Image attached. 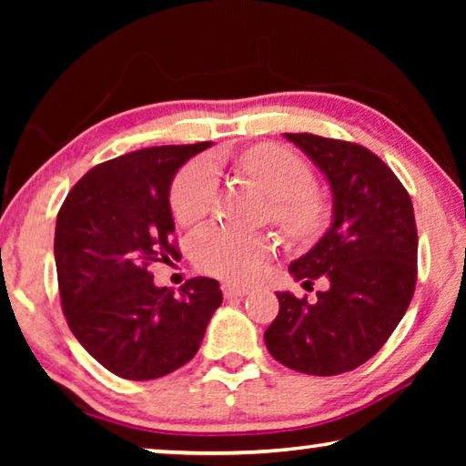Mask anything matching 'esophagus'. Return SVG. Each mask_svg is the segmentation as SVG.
<instances>
[{
	"mask_svg": "<svg viewBox=\"0 0 466 466\" xmlns=\"http://www.w3.org/2000/svg\"><path fill=\"white\" fill-rule=\"evenodd\" d=\"M222 289H224V298L226 299H238V298H244V296L248 294V288L234 286V283H224Z\"/></svg>",
	"mask_w": 466,
	"mask_h": 466,
	"instance_id": "1",
	"label": "esophagus"
}]
</instances>
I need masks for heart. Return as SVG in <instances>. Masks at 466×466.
Returning <instances> with one entry per match:
<instances>
[{
  "label": "heart",
  "instance_id": "b5f03b06",
  "mask_svg": "<svg viewBox=\"0 0 466 466\" xmlns=\"http://www.w3.org/2000/svg\"><path fill=\"white\" fill-rule=\"evenodd\" d=\"M242 164L265 185L271 197V216L281 232L294 240H309L322 232L329 205L312 188L309 162L281 146H257L242 156ZM219 187L216 157L199 156L178 170L170 187V208L180 224L191 226L214 209ZM193 261L201 271L247 281L255 278L269 242L263 236L226 224H211L195 234Z\"/></svg>",
  "mask_w": 466,
  "mask_h": 466
}]
</instances>
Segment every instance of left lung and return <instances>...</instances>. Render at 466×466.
<instances>
[{"label":"left lung","mask_w":466,"mask_h":466,"mask_svg":"<svg viewBox=\"0 0 466 466\" xmlns=\"http://www.w3.org/2000/svg\"><path fill=\"white\" fill-rule=\"evenodd\" d=\"M325 172L333 224L289 265L304 286L325 278L317 299L279 291L265 345L279 364L312 376L356 370L386 343L417 281L413 203L397 175L368 147L312 133H286Z\"/></svg>","instance_id":"1"}]
</instances>
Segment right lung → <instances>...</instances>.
Listing matches in <instances>:
<instances>
[{"mask_svg":"<svg viewBox=\"0 0 466 466\" xmlns=\"http://www.w3.org/2000/svg\"><path fill=\"white\" fill-rule=\"evenodd\" d=\"M211 146H156L102 162L63 201L55 226L61 309L90 356L127 380L185 366L222 304L219 283L193 278L175 294L149 267L180 258L172 240L170 183Z\"/></svg>","mask_w":466,"mask_h":466,"instance_id":"right-lung-1","label":"right lung"}]
</instances>
